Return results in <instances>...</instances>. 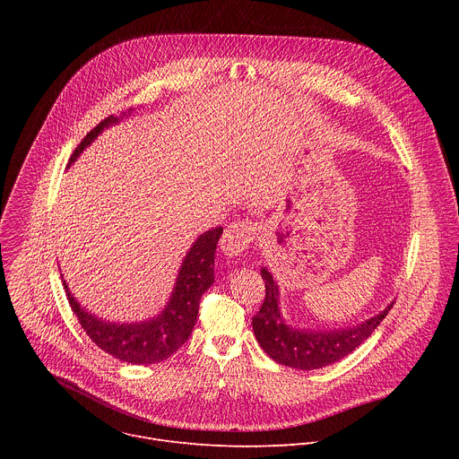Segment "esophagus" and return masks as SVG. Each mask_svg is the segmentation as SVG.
Returning a JSON list of instances; mask_svg holds the SVG:
<instances>
[{"label":"esophagus","mask_w":459,"mask_h":459,"mask_svg":"<svg viewBox=\"0 0 459 459\" xmlns=\"http://www.w3.org/2000/svg\"><path fill=\"white\" fill-rule=\"evenodd\" d=\"M255 236V225L252 221L230 223L221 238V250L227 255H239Z\"/></svg>","instance_id":"esophagus-1"}]
</instances>
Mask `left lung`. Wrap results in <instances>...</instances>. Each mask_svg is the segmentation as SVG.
<instances>
[{"instance_id": "8db88e82", "label": "left lung", "mask_w": 459, "mask_h": 459, "mask_svg": "<svg viewBox=\"0 0 459 459\" xmlns=\"http://www.w3.org/2000/svg\"><path fill=\"white\" fill-rule=\"evenodd\" d=\"M261 278L265 281L267 294L259 312L252 317L254 336L274 361L299 370L321 368L354 352L394 305H386L379 314L347 329H303L285 321L280 307V289L273 274L261 269Z\"/></svg>"}]
</instances>
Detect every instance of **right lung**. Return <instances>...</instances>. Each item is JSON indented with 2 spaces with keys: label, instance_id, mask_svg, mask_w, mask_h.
I'll list each match as a JSON object with an SVG mask.
<instances>
[{
  "label": "right lung",
  "instance_id": "add662e5",
  "mask_svg": "<svg viewBox=\"0 0 459 459\" xmlns=\"http://www.w3.org/2000/svg\"><path fill=\"white\" fill-rule=\"evenodd\" d=\"M123 116H108L100 125H96L76 147L69 167L105 128L116 125L119 119H123ZM221 234L223 229L216 227L204 232L192 243L186 255L183 257L170 299L167 301L165 308L158 316L143 321L116 323L94 316L78 303L61 274L71 308L87 336L112 358L133 365H151L170 358L188 340L195 325V317H198L200 299L204 292L214 283V254Z\"/></svg>",
  "mask_w": 459,
  "mask_h": 459
}]
</instances>
